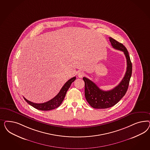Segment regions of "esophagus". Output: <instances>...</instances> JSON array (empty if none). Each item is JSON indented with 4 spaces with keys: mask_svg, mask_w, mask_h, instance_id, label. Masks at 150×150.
<instances>
[{
    "mask_svg": "<svg viewBox=\"0 0 150 150\" xmlns=\"http://www.w3.org/2000/svg\"><path fill=\"white\" fill-rule=\"evenodd\" d=\"M83 75H84V74L82 72H79L77 74V76L79 78H81L83 76Z\"/></svg>",
    "mask_w": 150,
    "mask_h": 150,
    "instance_id": "1",
    "label": "esophagus"
}]
</instances>
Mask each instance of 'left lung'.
Returning <instances> with one entry per match:
<instances>
[{
  "label": "left lung",
  "mask_w": 150,
  "mask_h": 150,
  "mask_svg": "<svg viewBox=\"0 0 150 150\" xmlns=\"http://www.w3.org/2000/svg\"><path fill=\"white\" fill-rule=\"evenodd\" d=\"M109 41L114 49L121 50L125 55L127 67L122 80L113 89L103 91L100 89L93 82L86 77H83L85 82V96L87 102L92 107L97 109H105L116 105L125 95L132 74V63L126 47L112 37Z\"/></svg>",
  "instance_id": "obj_1"
}]
</instances>
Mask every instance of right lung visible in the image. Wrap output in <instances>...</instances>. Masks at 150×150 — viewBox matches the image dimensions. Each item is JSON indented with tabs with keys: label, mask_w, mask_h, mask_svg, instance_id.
I'll return each mask as SVG.
<instances>
[{
	"label": "right lung",
	"mask_w": 150,
	"mask_h": 150,
	"mask_svg": "<svg viewBox=\"0 0 150 150\" xmlns=\"http://www.w3.org/2000/svg\"><path fill=\"white\" fill-rule=\"evenodd\" d=\"M75 79H76V77L75 76L69 80L62 87V88H61L60 91H59L58 95L54 97L53 98L50 100L48 102H46L43 103H35L26 100L25 97H23V98L29 105H31L35 108L38 110H50L52 109L57 108L62 104V102L63 101L64 99L65 98V96L66 95L67 92L70 86H71V83L74 81Z\"/></svg>",
	"instance_id": "obj_1"
}]
</instances>
